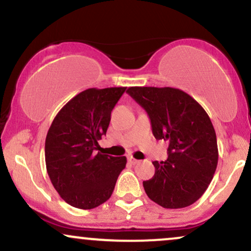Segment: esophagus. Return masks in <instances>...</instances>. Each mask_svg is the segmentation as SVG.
<instances>
[{
	"instance_id": "34e87169",
	"label": "esophagus",
	"mask_w": 251,
	"mask_h": 251,
	"mask_svg": "<svg viewBox=\"0 0 251 251\" xmlns=\"http://www.w3.org/2000/svg\"><path fill=\"white\" fill-rule=\"evenodd\" d=\"M128 162L131 163V164H133V165H135V164L139 163V160H138V159H134L133 157H128Z\"/></svg>"
}]
</instances>
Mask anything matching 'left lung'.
Wrapping results in <instances>:
<instances>
[{"label": "left lung", "instance_id": "left-lung-1", "mask_svg": "<svg viewBox=\"0 0 251 251\" xmlns=\"http://www.w3.org/2000/svg\"><path fill=\"white\" fill-rule=\"evenodd\" d=\"M126 92L148 112L155 139L169 142L168 159L153 162L154 176L143 181L146 195L166 209L191 205L208 189L218 163L208 113L178 88L135 86Z\"/></svg>", "mask_w": 251, "mask_h": 251}]
</instances>
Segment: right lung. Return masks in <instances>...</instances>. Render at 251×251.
Masks as SVG:
<instances>
[{
  "mask_svg": "<svg viewBox=\"0 0 251 251\" xmlns=\"http://www.w3.org/2000/svg\"><path fill=\"white\" fill-rule=\"evenodd\" d=\"M126 87L88 88L66 103L54 118L45 144L46 168L66 203L93 209L111 197L126 157L96 154L111 112Z\"/></svg>",
  "mask_w": 251,
  "mask_h": 251,
  "instance_id": "add662e5",
  "label": "right lung"
}]
</instances>
